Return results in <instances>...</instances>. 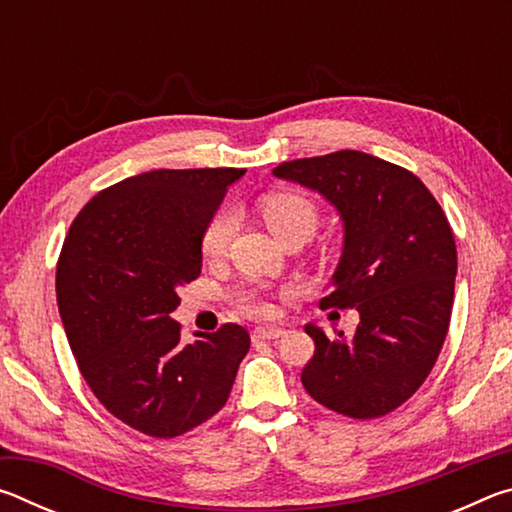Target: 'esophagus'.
<instances>
[{"mask_svg": "<svg viewBox=\"0 0 512 512\" xmlns=\"http://www.w3.org/2000/svg\"><path fill=\"white\" fill-rule=\"evenodd\" d=\"M284 336L282 327H255L253 329V341H275Z\"/></svg>", "mask_w": 512, "mask_h": 512, "instance_id": "esophagus-1", "label": "esophagus"}]
</instances>
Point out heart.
Segmentation results:
<instances>
[{"mask_svg": "<svg viewBox=\"0 0 512 512\" xmlns=\"http://www.w3.org/2000/svg\"><path fill=\"white\" fill-rule=\"evenodd\" d=\"M259 212H262L264 223L277 237V241H282L289 235H296V232H307L311 237V232H314L318 225V212L314 203L300 194L266 196L262 201V207H259ZM230 235H232V214L228 210L216 212L203 230V239H201L203 255L219 257L225 250V246H228ZM235 300L237 305L250 316L271 314V305H268L257 291H239Z\"/></svg>", "mask_w": 512, "mask_h": 512, "instance_id": "heart-1", "label": "heart"}]
</instances>
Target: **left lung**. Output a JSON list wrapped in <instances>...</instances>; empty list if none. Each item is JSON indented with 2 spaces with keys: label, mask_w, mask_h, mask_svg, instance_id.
I'll list each match as a JSON object with an SVG mask.
<instances>
[{
  "label": "left lung",
  "mask_w": 512,
  "mask_h": 512,
  "mask_svg": "<svg viewBox=\"0 0 512 512\" xmlns=\"http://www.w3.org/2000/svg\"><path fill=\"white\" fill-rule=\"evenodd\" d=\"M273 176L318 192L343 225L325 307H354L352 334L305 325L314 357L302 386L327 409L381 418L418 391L449 329L456 244L447 216L418 176L361 151L284 162Z\"/></svg>",
  "instance_id": "8db88e82"
}]
</instances>
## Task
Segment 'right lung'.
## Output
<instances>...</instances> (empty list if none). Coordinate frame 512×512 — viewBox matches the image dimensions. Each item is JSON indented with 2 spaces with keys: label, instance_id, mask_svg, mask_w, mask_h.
Here are the masks:
<instances>
[{
  "label": "right lung",
  "instance_id": "obj_1",
  "mask_svg": "<svg viewBox=\"0 0 512 512\" xmlns=\"http://www.w3.org/2000/svg\"><path fill=\"white\" fill-rule=\"evenodd\" d=\"M246 169H155L103 189L69 228L56 296L69 348L106 409L176 438L223 409L250 336L241 325L180 341L171 311L203 266V230Z\"/></svg>",
  "mask_w": 512,
  "mask_h": 512
}]
</instances>
